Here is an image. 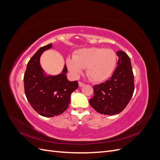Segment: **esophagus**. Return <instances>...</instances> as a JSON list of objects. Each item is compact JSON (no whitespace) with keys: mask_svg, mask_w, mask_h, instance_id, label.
Here are the masks:
<instances>
[{"mask_svg":"<svg viewBox=\"0 0 160 160\" xmlns=\"http://www.w3.org/2000/svg\"><path fill=\"white\" fill-rule=\"evenodd\" d=\"M79 87H83L85 85V83H83V82H81V81H79Z\"/></svg>","mask_w":160,"mask_h":160,"instance_id":"esophagus-1","label":"esophagus"}]
</instances>
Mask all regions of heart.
Returning <instances> with one entry per match:
<instances>
[{"instance_id": "1", "label": "heart", "mask_w": 160, "mask_h": 160, "mask_svg": "<svg viewBox=\"0 0 160 160\" xmlns=\"http://www.w3.org/2000/svg\"><path fill=\"white\" fill-rule=\"evenodd\" d=\"M67 68L75 77L87 69L89 79L95 82L108 79L115 68L116 54L110 49L91 47L81 49L66 61Z\"/></svg>"}]
</instances>
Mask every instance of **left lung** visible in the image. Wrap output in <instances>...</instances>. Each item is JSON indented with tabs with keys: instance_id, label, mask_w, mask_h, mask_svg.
<instances>
[{
	"instance_id": "1",
	"label": "left lung",
	"mask_w": 160,
	"mask_h": 160,
	"mask_svg": "<svg viewBox=\"0 0 160 160\" xmlns=\"http://www.w3.org/2000/svg\"><path fill=\"white\" fill-rule=\"evenodd\" d=\"M118 67L109 80L93 86L94 95L89 103L101 114H118L126 108L133 95L134 77L129 57L123 51L117 52Z\"/></svg>"
}]
</instances>
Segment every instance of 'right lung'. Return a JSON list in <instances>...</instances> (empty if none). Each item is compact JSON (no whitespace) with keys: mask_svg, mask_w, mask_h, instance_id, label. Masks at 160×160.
Segmentation results:
<instances>
[{"mask_svg":"<svg viewBox=\"0 0 160 160\" xmlns=\"http://www.w3.org/2000/svg\"><path fill=\"white\" fill-rule=\"evenodd\" d=\"M51 47L52 44H49L37 51L27 63L24 75V88L28 101L38 114L49 118L62 114L68 108L71 95L79 87L77 81L67 79L66 65L59 75H44L39 59L43 51Z\"/></svg>","mask_w":160,"mask_h":160,"instance_id":"add662e5","label":"right lung"}]
</instances>
